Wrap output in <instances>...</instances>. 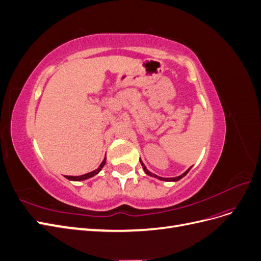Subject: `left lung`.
<instances>
[{
    "label": "left lung",
    "mask_w": 261,
    "mask_h": 261,
    "mask_svg": "<svg viewBox=\"0 0 261 261\" xmlns=\"http://www.w3.org/2000/svg\"><path fill=\"white\" fill-rule=\"evenodd\" d=\"M140 163H141V165H143V168H144V171L146 172V174H148V175H150V176H153V177H156V178H159V179H161V180H168V181H176V180H178V179H180L181 177H184L186 174H187V173H188V171L189 170H191V168H189L186 172H184L183 173V174H181V175H179V176H176V177H171V178H165V177H160V176H156L155 174H152V173L151 172H149L148 170H147V168L145 167V164L143 163V162H141L140 161Z\"/></svg>",
    "instance_id": "8db88e82"
}]
</instances>
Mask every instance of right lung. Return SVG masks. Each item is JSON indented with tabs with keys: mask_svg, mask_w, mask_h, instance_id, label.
Returning a JSON list of instances; mask_svg holds the SVG:
<instances>
[{
	"mask_svg": "<svg viewBox=\"0 0 261 261\" xmlns=\"http://www.w3.org/2000/svg\"><path fill=\"white\" fill-rule=\"evenodd\" d=\"M105 164H106V158L103 159V161H102V163L99 165V168L97 169V170H94V171H92V172H89V173H87V174H84V175H80V176H65L67 179H70V180H83V179H87V178H89V177H92V176H94L96 174H98V173L100 172V170L105 167Z\"/></svg>",
	"mask_w": 261,
	"mask_h": 261,
	"instance_id": "right-lung-1",
	"label": "right lung"
}]
</instances>
